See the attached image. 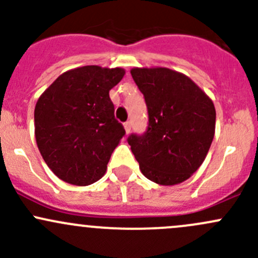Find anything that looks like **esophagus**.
<instances>
[{
	"label": "esophagus",
	"instance_id": "esophagus-1",
	"mask_svg": "<svg viewBox=\"0 0 258 258\" xmlns=\"http://www.w3.org/2000/svg\"><path fill=\"white\" fill-rule=\"evenodd\" d=\"M123 126H124V130H126V134L128 135V134H130V131H131V122H130V121L124 122Z\"/></svg>",
	"mask_w": 258,
	"mask_h": 258
}]
</instances>
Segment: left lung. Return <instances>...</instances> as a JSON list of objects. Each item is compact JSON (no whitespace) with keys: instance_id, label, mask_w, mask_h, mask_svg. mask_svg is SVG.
Returning <instances> with one entry per match:
<instances>
[{"instance_id":"1","label":"left lung","mask_w":258,"mask_h":258,"mask_svg":"<svg viewBox=\"0 0 258 258\" xmlns=\"http://www.w3.org/2000/svg\"><path fill=\"white\" fill-rule=\"evenodd\" d=\"M132 79L145 97L148 123L127 142L140 170L158 184H177L204 162L215 136L216 110L191 79L170 69H134Z\"/></svg>"}]
</instances>
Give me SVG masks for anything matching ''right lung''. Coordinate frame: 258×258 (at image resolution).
<instances>
[{
    "mask_svg": "<svg viewBox=\"0 0 258 258\" xmlns=\"http://www.w3.org/2000/svg\"><path fill=\"white\" fill-rule=\"evenodd\" d=\"M122 69L83 66L62 74L35 107L38 150L52 172L67 183L87 186L106 172L113 150L124 136L114 118L110 90Z\"/></svg>",
    "mask_w": 258,
    "mask_h": 258,
    "instance_id": "obj_1",
    "label": "right lung"
}]
</instances>
